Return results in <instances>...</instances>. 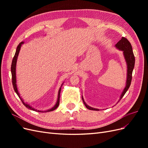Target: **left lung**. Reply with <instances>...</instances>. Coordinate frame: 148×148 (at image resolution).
<instances>
[{
    "mask_svg": "<svg viewBox=\"0 0 148 148\" xmlns=\"http://www.w3.org/2000/svg\"><path fill=\"white\" fill-rule=\"evenodd\" d=\"M115 46L117 47V49H119V50L123 51V56L125 57V61L127 62V82H126V86H125L122 95L120 96V99H119L120 101L123 97L125 94L126 93V92L128 91V89L131 84L132 79V72L134 69V66H135V59L133 52L132 46L131 45L130 42L128 41V40L127 38L122 37V39H121L120 41L115 44ZM82 100L84 102V104L85 105V106H86L87 109L89 110H99V109L93 108V107L88 106L86 104V102H84L83 96H82Z\"/></svg>",
    "mask_w": 148,
    "mask_h": 148,
    "instance_id": "left-lung-1",
    "label": "left lung"
}]
</instances>
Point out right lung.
<instances>
[{"mask_svg":"<svg viewBox=\"0 0 148 148\" xmlns=\"http://www.w3.org/2000/svg\"><path fill=\"white\" fill-rule=\"evenodd\" d=\"M24 43V42H21L19 44L18 46H17V48H16V52L15 53V56L14 57H13V59L12 60V65H11V72H12V84H13V89H14V90L15 91V92L16 93V95L18 96V97H20V99H21V102H23V105L26 107V108H28L29 109H31L32 110H34V111H36V112H42L43 111H41V110H38L37 109H35L34 108H33V107H32L31 106H30L29 104H28L27 103H26L24 102V101L23 100V99L20 97V94L18 92V89H17V86H16V61H17V58H18V53L20 52V48H21V46L22 44H23ZM62 86H60L59 90V92H58V97H57V102L56 105L53 106L52 108L49 109L46 111H44V112H51V111H52V110H54L55 109H56L58 106H59V102H60V91H61V87Z\"/></svg>","mask_w":148,"mask_h":148,"instance_id":"add662e5","label":"right lung"}]
</instances>
